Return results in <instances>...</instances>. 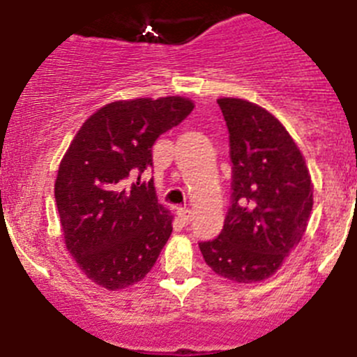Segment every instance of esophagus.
<instances>
[{
  "label": "esophagus",
  "mask_w": 357,
  "mask_h": 357,
  "mask_svg": "<svg viewBox=\"0 0 357 357\" xmlns=\"http://www.w3.org/2000/svg\"><path fill=\"white\" fill-rule=\"evenodd\" d=\"M178 218L181 220V224H188L192 218V211L188 208H178Z\"/></svg>",
  "instance_id": "34e87169"
}]
</instances>
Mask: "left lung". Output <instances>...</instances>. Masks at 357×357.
<instances>
[{
  "label": "left lung",
  "instance_id": "obj_1",
  "mask_svg": "<svg viewBox=\"0 0 357 357\" xmlns=\"http://www.w3.org/2000/svg\"><path fill=\"white\" fill-rule=\"evenodd\" d=\"M217 102L229 130L233 201L220 234L199 249L220 278L265 281L306 233L313 210L310 169L275 115L245 99Z\"/></svg>",
  "mask_w": 357,
  "mask_h": 357
}]
</instances>
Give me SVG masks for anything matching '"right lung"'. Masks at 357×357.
<instances>
[{"label": "right lung", "mask_w": 357, "mask_h": 357, "mask_svg": "<svg viewBox=\"0 0 357 357\" xmlns=\"http://www.w3.org/2000/svg\"><path fill=\"white\" fill-rule=\"evenodd\" d=\"M183 96L108 102L70 140L54 179L63 242L79 271L107 290L142 281L172 233L158 202L153 144L194 110Z\"/></svg>", "instance_id": "add662e5"}]
</instances>
